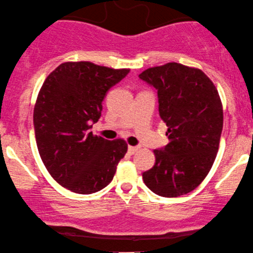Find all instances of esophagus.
Listing matches in <instances>:
<instances>
[{"label": "esophagus", "instance_id": "esophagus-1", "mask_svg": "<svg viewBox=\"0 0 253 253\" xmlns=\"http://www.w3.org/2000/svg\"><path fill=\"white\" fill-rule=\"evenodd\" d=\"M138 150V147H135V146H129L127 147V152L130 153V154H135L136 152Z\"/></svg>", "mask_w": 253, "mask_h": 253}]
</instances>
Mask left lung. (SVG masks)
I'll list each match as a JSON object with an SVG mask.
<instances>
[{
  "label": "left lung",
  "mask_w": 253,
  "mask_h": 253,
  "mask_svg": "<svg viewBox=\"0 0 253 253\" xmlns=\"http://www.w3.org/2000/svg\"><path fill=\"white\" fill-rule=\"evenodd\" d=\"M138 76L157 89L169 140L154 150V166L142 173L144 184L163 197L189 194L207 177L217 154L223 126L217 89L202 70L174 62Z\"/></svg>",
  "instance_id": "1"
}]
</instances>
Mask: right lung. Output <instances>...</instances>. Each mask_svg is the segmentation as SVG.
Returning <instances> with one entry per match:
<instances>
[{"label":"right lung","mask_w":253,"mask_h":253,"mask_svg":"<svg viewBox=\"0 0 253 253\" xmlns=\"http://www.w3.org/2000/svg\"><path fill=\"white\" fill-rule=\"evenodd\" d=\"M129 69H111L90 62H65L46 78L33 111L37 147L51 177L81 195L110 184L127 144L90 131L111 87Z\"/></svg>","instance_id":"1"}]
</instances>
